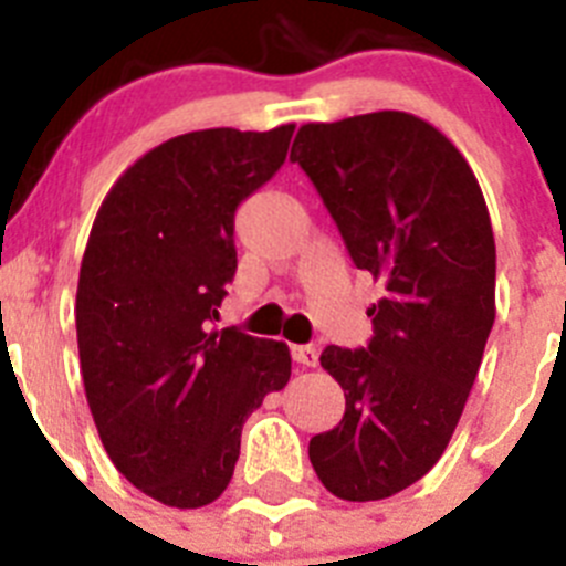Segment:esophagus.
<instances>
[{"instance_id":"1","label":"esophagus","mask_w":566,"mask_h":566,"mask_svg":"<svg viewBox=\"0 0 566 566\" xmlns=\"http://www.w3.org/2000/svg\"><path fill=\"white\" fill-rule=\"evenodd\" d=\"M292 357L294 363L314 368V365H317V348H314V345H292Z\"/></svg>"}]
</instances>
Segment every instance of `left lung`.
I'll return each mask as SVG.
<instances>
[{
  "label": "left lung",
  "mask_w": 566,
  "mask_h": 566,
  "mask_svg": "<svg viewBox=\"0 0 566 566\" xmlns=\"http://www.w3.org/2000/svg\"><path fill=\"white\" fill-rule=\"evenodd\" d=\"M312 178L354 266L382 280L365 348L328 345L345 391L337 428L308 442L328 493L377 502L411 488L451 442L496 319V243L476 175L433 124L379 109L303 124Z\"/></svg>",
  "instance_id": "1"
}]
</instances>
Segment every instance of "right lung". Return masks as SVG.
Here are the masks:
<instances>
[{
	"instance_id": "obj_1",
	"label": "right lung",
	"mask_w": 566,
	"mask_h": 566,
	"mask_svg": "<svg viewBox=\"0 0 566 566\" xmlns=\"http://www.w3.org/2000/svg\"><path fill=\"white\" fill-rule=\"evenodd\" d=\"M292 133L169 138L113 184L90 229L76 292L90 413L115 468L169 507L221 496L243 422L292 377L286 343L212 328L238 269L234 209L283 167Z\"/></svg>"
}]
</instances>
